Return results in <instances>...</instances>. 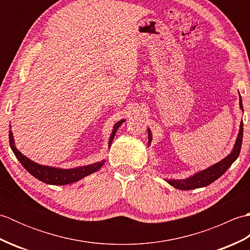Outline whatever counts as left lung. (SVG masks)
<instances>
[{
    "label": "left lung",
    "mask_w": 250,
    "mask_h": 250,
    "mask_svg": "<svg viewBox=\"0 0 250 250\" xmlns=\"http://www.w3.org/2000/svg\"><path fill=\"white\" fill-rule=\"evenodd\" d=\"M238 94H240V92H238ZM240 108L242 109V111H244L241 94H240ZM151 141H152V134H151L150 129L148 128V147L150 146ZM242 141H243V121H241L240 131H238V134L236 137L235 144L233 146V149L226 158L222 159V160H220L219 162L215 163L214 166H210L209 167L196 172L187 178L166 179V180L169 185L173 186L174 188L180 189V190H191V189L206 187V186L214 183L216 179H218L222 174H225L227 169L231 167V164L236 160L241 151Z\"/></svg>",
    "instance_id": "1"
}]
</instances>
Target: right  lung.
Masks as SVG:
<instances>
[{
  "label": "right lung",
  "instance_id": "add662e5",
  "mask_svg": "<svg viewBox=\"0 0 250 250\" xmlns=\"http://www.w3.org/2000/svg\"><path fill=\"white\" fill-rule=\"evenodd\" d=\"M125 121V119H121L114 125L113 131H111L109 140H108V148L110 147L111 143L114 141L117 129H118ZM9 145H10V148H12L13 152L15 153L16 158H17L19 162L22 164V167L26 169V171H28L31 175H33L35 178L41 180V182L48 185L63 186V185H68V184L78 182V180L88 176V175L99 171V169L103 167V164L106 162V160H102L92 164H88V166H83V167H72V168H61V167H49V166H42V164L32 161L31 159L25 157L23 153H21L17 149V147L15 145V140H14L12 130H9Z\"/></svg>",
  "mask_w": 250,
  "mask_h": 250
}]
</instances>
